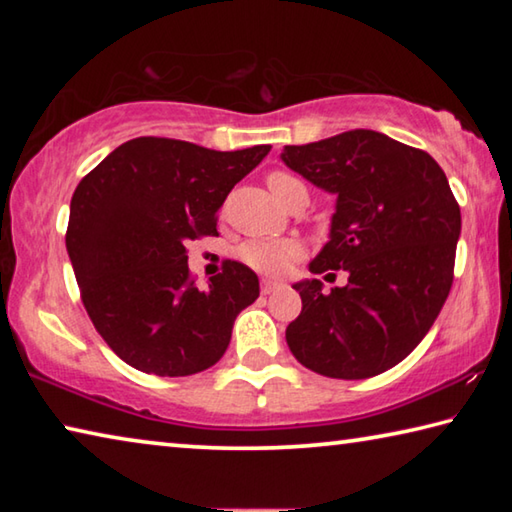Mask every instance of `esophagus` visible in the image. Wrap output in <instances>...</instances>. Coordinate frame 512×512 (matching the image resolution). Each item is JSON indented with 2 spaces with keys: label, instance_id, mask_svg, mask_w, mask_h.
Here are the masks:
<instances>
[{
  "label": "esophagus",
  "instance_id": "34e87169",
  "mask_svg": "<svg viewBox=\"0 0 512 512\" xmlns=\"http://www.w3.org/2000/svg\"><path fill=\"white\" fill-rule=\"evenodd\" d=\"M275 289H280V284L273 282V280H262V293L268 296V293H273Z\"/></svg>",
  "mask_w": 512,
  "mask_h": 512
}]
</instances>
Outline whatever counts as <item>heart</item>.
<instances>
[{"instance_id":"heart-1","label":"heart","mask_w":512,"mask_h":512,"mask_svg":"<svg viewBox=\"0 0 512 512\" xmlns=\"http://www.w3.org/2000/svg\"><path fill=\"white\" fill-rule=\"evenodd\" d=\"M268 187L284 203L291 194L307 192L302 180L289 171H273L268 176ZM302 255V246L296 239H250L239 248V257L264 275H284L298 262Z\"/></svg>"}]
</instances>
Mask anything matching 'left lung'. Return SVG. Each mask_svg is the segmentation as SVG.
I'll list each match as a JSON object with an SVG mask.
<instances>
[{
    "label": "left lung",
    "mask_w": 512,
    "mask_h": 512,
    "mask_svg": "<svg viewBox=\"0 0 512 512\" xmlns=\"http://www.w3.org/2000/svg\"><path fill=\"white\" fill-rule=\"evenodd\" d=\"M282 160L336 194L332 232L311 273L348 271L323 293L293 284L302 311L287 343L302 366L332 379H366L409 357L438 318L454 282L461 207L427 151L377 131L284 146Z\"/></svg>",
    "instance_id": "1"
}]
</instances>
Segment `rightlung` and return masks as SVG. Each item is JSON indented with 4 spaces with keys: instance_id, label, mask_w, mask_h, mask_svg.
<instances>
[{
    "instance_id": "obj_1",
    "label": "right lung",
    "mask_w": 512,
    "mask_h": 512,
    "mask_svg": "<svg viewBox=\"0 0 512 512\" xmlns=\"http://www.w3.org/2000/svg\"><path fill=\"white\" fill-rule=\"evenodd\" d=\"M268 151L135 137L76 187L67 253L92 325L128 366L187 377L228 350L239 311L259 296L257 275L228 259L198 289L185 246L219 235L216 212Z\"/></svg>"
}]
</instances>
